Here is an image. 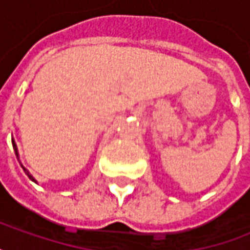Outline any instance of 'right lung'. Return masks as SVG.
<instances>
[{
	"label": "right lung",
	"mask_w": 250,
	"mask_h": 250,
	"mask_svg": "<svg viewBox=\"0 0 250 250\" xmlns=\"http://www.w3.org/2000/svg\"><path fill=\"white\" fill-rule=\"evenodd\" d=\"M12 147H14V150H15V155H17V157H19L18 147H17V144H15L14 141H12ZM21 166H22V165H21ZM22 168H23V171H25V173L28 174V177H29V179H31L32 181H35V183H36V180L33 179V176H32V174H29V171H28V168H25V167H23V166H22Z\"/></svg>",
	"instance_id": "obj_1"
}]
</instances>
